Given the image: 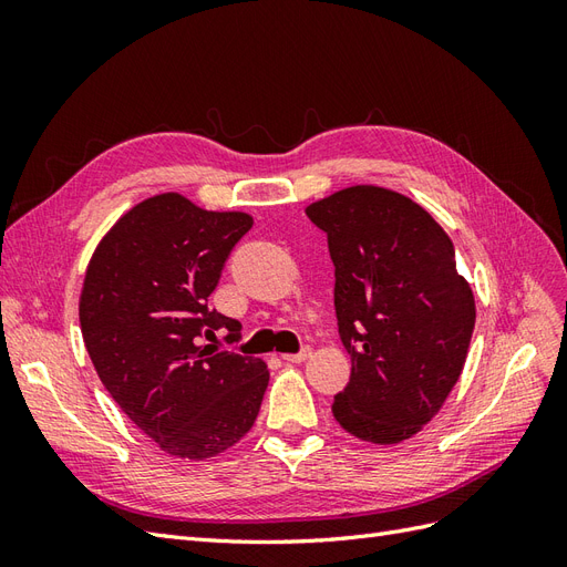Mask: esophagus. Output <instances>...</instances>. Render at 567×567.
Instances as JSON below:
<instances>
[{
  "label": "esophagus",
  "mask_w": 567,
  "mask_h": 567,
  "mask_svg": "<svg viewBox=\"0 0 567 567\" xmlns=\"http://www.w3.org/2000/svg\"><path fill=\"white\" fill-rule=\"evenodd\" d=\"M312 352H310V348H305L302 352H298V354H281V359L284 362H288V364H300V362H305L307 357H310Z\"/></svg>",
  "instance_id": "obj_1"
}]
</instances>
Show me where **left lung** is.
Returning <instances> with one entry per match:
<instances>
[{
	"mask_svg": "<svg viewBox=\"0 0 567 567\" xmlns=\"http://www.w3.org/2000/svg\"><path fill=\"white\" fill-rule=\"evenodd\" d=\"M305 213L329 236L338 331L352 359L333 416L371 444L414 437L447 402L475 329L452 238L419 203L375 184L340 188Z\"/></svg>",
	"mask_w": 567,
	"mask_h": 567,
	"instance_id": "left-lung-1",
	"label": "left lung"
}]
</instances>
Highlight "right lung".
<instances>
[{
    "label": "right lung",
    "mask_w": 567,
    "mask_h": 567,
    "mask_svg": "<svg viewBox=\"0 0 567 567\" xmlns=\"http://www.w3.org/2000/svg\"><path fill=\"white\" fill-rule=\"evenodd\" d=\"M241 210H205L167 192L136 203L101 238L84 274L80 326L101 383L158 450L205 461L241 440L269 383L262 359L210 352L200 338L241 321L208 310Z\"/></svg>",
    "instance_id": "add662e5"
}]
</instances>
